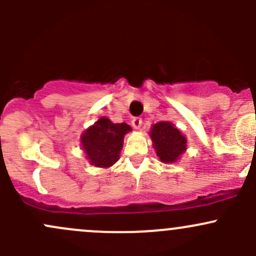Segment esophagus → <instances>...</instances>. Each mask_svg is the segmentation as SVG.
Here are the masks:
<instances>
[{
	"instance_id": "obj_1",
	"label": "esophagus",
	"mask_w": 256,
	"mask_h": 256,
	"mask_svg": "<svg viewBox=\"0 0 256 256\" xmlns=\"http://www.w3.org/2000/svg\"><path fill=\"white\" fill-rule=\"evenodd\" d=\"M131 124H132L134 128H140L141 126H142V118H134L132 121H131Z\"/></svg>"
}]
</instances>
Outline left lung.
<instances>
[{"mask_svg":"<svg viewBox=\"0 0 256 256\" xmlns=\"http://www.w3.org/2000/svg\"><path fill=\"white\" fill-rule=\"evenodd\" d=\"M150 136L154 142L157 156L162 162H176L186 151L187 140L176 126L167 121H161L152 126Z\"/></svg>","mask_w":256,"mask_h":256,"instance_id":"obj_1","label":"left lung"}]
</instances>
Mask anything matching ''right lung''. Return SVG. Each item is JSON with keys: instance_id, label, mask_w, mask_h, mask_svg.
I'll list each match as a JSON object with an SVG mask.
<instances>
[{"instance_id": "add662e5", "label": "right lung", "mask_w": 256, "mask_h": 256, "mask_svg": "<svg viewBox=\"0 0 256 256\" xmlns=\"http://www.w3.org/2000/svg\"><path fill=\"white\" fill-rule=\"evenodd\" d=\"M131 131L128 124H114L100 118L82 136V146L90 164L96 167H110L118 160L124 136Z\"/></svg>"}]
</instances>
